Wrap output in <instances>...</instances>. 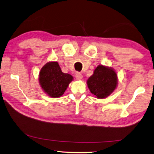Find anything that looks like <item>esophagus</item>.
<instances>
[{
    "label": "esophagus",
    "instance_id": "34e87169",
    "mask_svg": "<svg viewBox=\"0 0 154 154\" xmlns=\"http://www.w3.org/2000/svg\"><path fill=\"white\" fill-rule=\"evenodd\" d=\"M75 77H76V79L77 80H81L83 78V75L80 73V72H77L76 74H75Z\"/></svg>",
    "mask_w": 154,
    "mask_h": 154
}]
</instances>
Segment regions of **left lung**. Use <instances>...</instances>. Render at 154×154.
Instances as JSON below:
<instances>
[{"label":"left lung","mask_w":154,"mask_h":154,"mask_svg":"<svg viewBox=\"0 0 154 154\" xmlns=\"http://www.w3.org/2000/svg\"><path fill=\"white\" fill-rule=\"evenodd\" d=\"M118 83V75L111 67L98 65L92 75L87 80L90 92L99 99L105 98L116 89Z\"/></svg>","instance_id":"left-lung-1"}]
</instances>
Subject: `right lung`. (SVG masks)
<instances>
[{"mask_svg":"<svg viewBox=\"0 0 154 154\" xmlns=\"http://www.w3.org/2000/svg\"><path fill=\"white\" fill-rule=\"evenodd\" d=\"M72 80L73 77L64 73L57 62L46 63L41 68L38 75L41 89L51 98H59L63 95Z\"/></svg>","mask_w":154,"mask_h":154,"instance_id":"obj_1","label":"right lung"}]
</instances>
